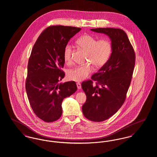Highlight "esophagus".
<instances>
[{"instance_id":"esophagus-1","label":"esophagus","mask_w":157,"mask_h":157,"mask_svg":"<svg viewBox=\"0 0 157 157\" xmlns=\"http://www.w3.org/2000/svg\"><path fill=\"white\" fill-rule=\"evenodd\" d=\"M76 85H77V88L78 89H80L81 88V84L79 82L76 83Z\"/></svg>"}]
</instances>
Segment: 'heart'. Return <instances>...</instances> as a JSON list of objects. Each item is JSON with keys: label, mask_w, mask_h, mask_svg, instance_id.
Instances as JSON below:
<instances>
[{"label": "heart", "mask_w": 157, "mask_h": 157, "mask_svg": "<svg viewBox=\"0 0 157 157\" xmlns=\"http://www.w3.org/2000/svg\"><path fill=\"white\" fill-rule=\"evenodd\" d=\"M76 44L82 49L87 52L86 61L91 63L96 69H100L109 61L112 56L113 45L107 38H98L90 34H85L76 40ZM72 47L67 44L64 47L63 57L65 62L69 63L72 61ZM93 72V67L89 63L76 66L69 69L67 78L73 81L85 80Z\"/></svg>", "instance_id": "1"}]
</instances>
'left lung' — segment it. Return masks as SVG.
<instances>
[{"mask_svg":"<svg viewBox=\"0 0 157 157\" xmlns=\"http://www.w3.org/2000/svg\"><path fill=\"white\" fill-rule=\"evenodd\" d=\"M92 32L106 34L113 51L106 64L82 83L86 95L82 112L88 120L99 122L108 119L123 105L130 87L135 65L136 55L125 32L120 29L97 28ZM97 82L93 85V81Z\"/></svg>","mask_w":157,"mask_h":157,"instance_id":"1","label":"left lung"}]
</instances>
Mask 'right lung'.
Here are the masks:
<instances>
[{
  "label": "right lung",
  "mask_w": 157,
  "mask_h": 157,
  "mask_svg": "<svg viewBox=\"0 0 157 157\" xmlns=\"http://www.w3.org/2000/svg\"><path fill=\"white\" fill-rule=\"evenodd\" d=\"M81 30L75 27L51 25L41 33L33 47L25 90L34 113L45 122L61 117L63 100L77 90L75 82L59 81L65 76L61 69L65 63L64 47Z\"/></svg>",
  "instance_id": "right-lung-1"
}]
</instances>
